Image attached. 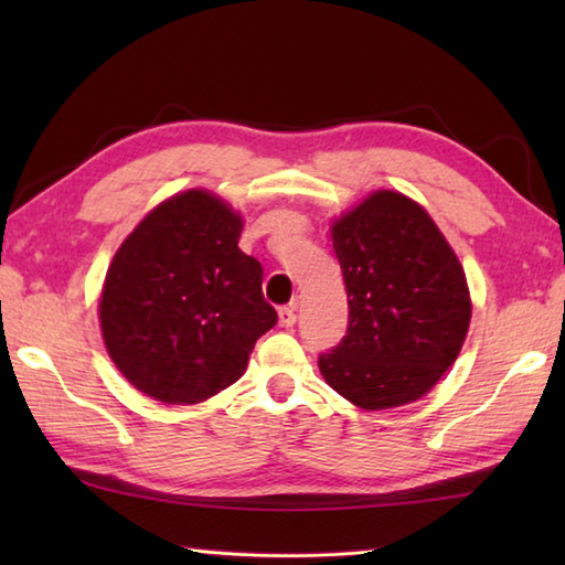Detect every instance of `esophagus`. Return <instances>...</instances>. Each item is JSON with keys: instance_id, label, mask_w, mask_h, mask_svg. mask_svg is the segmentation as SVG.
I'll list each match as a JSON object with an SVG mask.
<instances>
[{"instance_id": "34e87169", "label": "esophagus", "mask_w": 565, "mask_h": 565, "mask_svg": "<svg viewBox=\"0 0 565 565\" xmlns=\"http://www.w3.org/2000/svg\"><path fill=\"white\" fill-rule=\"evenodd\" d=\"M279 326L281 328H294L296 326V306H284L279 308Z\"/></svg>"}]
</instances>
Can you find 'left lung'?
Wrapping results in <instances>:
<instances>
[{"instance_id":"left-lung-1","label":"left lung","mask_w":565,"mask_h":565,"mask_svg":"<svg viewBox=\"0 0 565 565\" xmlns=\"http://www.w3.org/2000/svg\"><path fill=\"white\" fill-rule=\"evenodd\" d=\"M350 326L318 356L320 374L364 411L413 403L444 376L466 340L471 296L429 213L376 191L332 225Z\"/></svg>"}]
</instances>
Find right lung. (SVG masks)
<instances>
[{"mask_svg":"<svg viewBox=\"0 0 565 565\" xmlns=\"http://www.w3.org/2000/svg\"><path fill=\"white\" fill-rule=\"evenodd\" d=\"M243 218L191 189L162 201L106 271L99 320L116 369L150 398L191 405L233 386L276 326L262 264L237 247Z\"/></svg>","mask_w":565,"mask_h":565,"instance_id":"obj_1","label":"right lung"}]
</instances>
